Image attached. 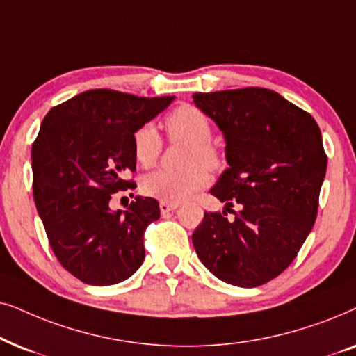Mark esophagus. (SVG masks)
Returning a JSON list of instances; mask_svg holds the SVG:
<instances>
[{
	"label": "esophagus",
	"instance_id": "obj_1",
	"mask_svg": "<svg viewBox=\"0 0 356 356\" xmlns=\"http://www.w3.org/2000/svg\"><path fill=\"white\" fill-rule=\"evenodd\" d=\"M177 207H179V203L164 202V200L159 202V210H161V213H163V215H165V213H169V211H174Z\"/></svg>",
	"mask_w": 356,
	"mask_h": 356
}]
</instances>
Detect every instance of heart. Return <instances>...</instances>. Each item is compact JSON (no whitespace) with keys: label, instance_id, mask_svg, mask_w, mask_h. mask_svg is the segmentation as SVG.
<instances>
[{"label":"heart","instance_id":"heart-1","mask_svg":"<svg viewBox=\"0 0 356 356\" xmlns=\"http://www.w3.org/2000/svg\"><path fill=\"white\" fill-rule=\"evenodd\" d=\"M164 127L170 140H182L188 143L184 154L186 168L154 170L143 179L141 191L148 197L179 203L208 186L210 172L206 168L220 169L222 156L221 151L211 143L213 127L210 118L192 104H182L169 112L164 118ZM131 149L135 161L141 168H151L163 151V140L158 130L149 123L136 129L131 136Z\"/></svg>","mask_w":356,"mask_h":356}]
</instances>
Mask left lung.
<instances>
[{
    "mask_svg": "<svg viewBox=\"0 0 356 356\" xmlns=\"http://www.w3.org/2000/svg\"><path fill=\"white\" fill-rule=\"evenodd\" d=\"M192 97L225 134L229 168L210 193L234 215L205 211L193 248L220 280L260 286L285 272L314 226L327 169L321 130L311 113L267 88Z\"/></svg>",
    "mask_w": 356,
    "mask_h": 356,
    "instance_id": "left-lung-1",
    "label": "left lung"
}]
</instances>
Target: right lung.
I'll return each mask as SVG.
<instances>
[{"mask_svg": "<svg viewBox=\"0 0 356 356\" xmlns=\"http://www.w3.org/2000/svg\"><path fill=\"white\" fill-rule=\"evenodd\" d=\"M174 97L91 89L47 113L32 145V188L61 267L88 285H115L145 260V231L159 218L154 198L112 211L113 193L135 188L134 131Z\"/></svg>", "mask_w": 356, "mask_h": 356, "instance_id": "1", "label": "right lung"}]
</instances>
